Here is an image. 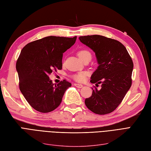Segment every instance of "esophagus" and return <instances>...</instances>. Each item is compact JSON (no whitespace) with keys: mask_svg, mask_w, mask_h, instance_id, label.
<instances>
[{"mask_svg":"<svg viewBox=\"0 0 151 151\" xmlns=\"http://www.w3.org/2000/svg\"><path fill=\"white\" fill-rule=\"evenodd\" d=\"M75 86H76L77 88H81L83 87V85L81 84H74Z\"/></svg>","mask_w":151,"mask_h":151,"instance_id":"34e87169","label":"esophagus"}]
</instances>
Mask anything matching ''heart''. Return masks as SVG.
Wrapping results in <instances>:
<instances>
[{"instance_id":"1","label":"heart","mask_w":151,"mask_h":151,"mask_svg":"<svg viewBox=\"0 0 151 151\" xmlns=\"http://www.w3.org/2000/svg\"><path fill=\"white\" fill-rule=\"evenodd\" d=\"M78 55L79 58L83 61L86 58H91V53L89 50L88 49H81L79 50L78 52ZM88 75V73L86 72H80L78 73H76V74L72 76V78L75 81L78 82H82L85 79L86 76Z\"/></svg>"}]
</instances>
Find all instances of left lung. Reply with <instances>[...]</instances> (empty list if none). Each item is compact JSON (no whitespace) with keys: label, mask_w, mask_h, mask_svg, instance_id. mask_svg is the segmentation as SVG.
I'll return each mask as SVG.
<instances>
[{"label":"left lung","mask_w":151,"mask_h":151,"mask_svg":"<svg viewBox=\"0 0 151 151\" xmlns=\"http://www.w3.org/2000/svg\"><path fill=\"white\" fill-rule=\"evenodd\" d=\"M79 39L93 50L99 64L90 82L102 84L101 90L92 88V95L85 99V104L98 115L111 113L131 88L133 62L126 48L116 40L97 35L80 36Z\"/></svg>","instance_id":"left-lung-1"}]
</instances>
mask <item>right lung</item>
Segmentation results:
<instances>
[{
	"instance_id": "right-lung-1",
	"label": "right lung",
	"mask_w": 151,
	"mask_h": 151,
	"mask_svg": "<svg viewBox=\"0 0 151 151\" xmlns=\"http://www.w3.org/2000/svg\"><path fill=\"white\" fill-rule=\"evenodd\" d=\"M73 38L50 36L29 43L22 50L16 68L22 93L31 107L41 113L57 108L72 84H53L49 76L62 68L63 54L75 43Z\"/></svg>"
}]
</instances>
